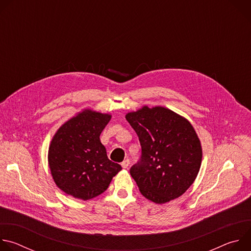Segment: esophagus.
<instances>
[{"instance_id": "esophagus-1", "label": "esophagus", "mask_w": 251, "mask_h": 251, "mask_svg": "<svg viewBox=\"0 0 251 251\" xmlns=\"http://www.w3.org/2000/svg\"><path fill=\"white\" fill-rule=\"evenodd\" d=\"M129 164H130V161H129V159H126L125 161H123V162H122L121 166H122V168H123V169H126V168H128Z\"/></svg>"}]
</instances>
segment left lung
Returning a JSON list of instances; mask_svg holds the SVG:
<instances>
[{
    "label": "left lung",
    "mask_w": 251,
    "mask_h": 251,
    "mask_svg": "<svg viewBox=\"0 0 251 251\" xmlns=\"http://www.w3.org/2000/svg\"><path fill=\"white\" fill-rule=\"evenodd\" d=\"M125 117L142 147L130 170L140 193L159 204L181 197L195 182L202 158L193 125L162 106H143Z\"/></svg>",
    "instance_id": "1"
}]
</instances>
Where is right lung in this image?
Wrapping results in <instances>:
<instances>
[{"label":"right lung","instance_id":"add662e5","mask_svg":"<svg viewBox=\"0 0 251 251\" xmlns=\"http://www.w3.org/2000/svg\"><path fill=\"white\" fill-rule=\"evenodd\" d=\"M111 115L84 109L63 123L49 148L55 185L66 195L87 201L104 193L122 170L107 157L100 134Z\"/></svg>","mask_w":251,"mask_h":251}]
</instances>
